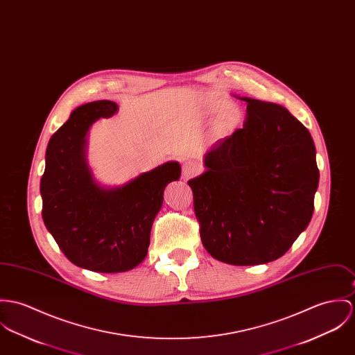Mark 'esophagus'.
I'll list each match as a JSON object with an SVG mask.
<instances>
[{
    "mask_svg": "<svg viewBox=\"0 0 355 355\" xmlns=\"http://www.w3.org/2000/svg\"><path fill=\"white\" fill-rule=\"evenodd\" d=\"M198 173V166L193 162H186L183 164V176L184 179H190L193 175Z\"/></svg>",
    "mask_w": 355,
    "mask_h": 355,
    "instance_id": "obj_1",
    "label": "esophagus"
}]
</instances>
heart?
I'll list each match as a JSON object with an SVG mask.
<instances>
[{"instance_id": "1", "label": "heart", "mask_w": 355, "mask_h": 355, "mask_svg": "<svg viewBox=\"0 0 355 355\" xmlns=\"http://www.w3.org/2000/svg\"><path fill=\"white\" fill-rule=\"evenodd\" d=\"M207 112L214 115L213 130L218 138H229L241 128L244 112L234 101H226L221 97H211L207 101Z\"/></svg>"}]
</instances>
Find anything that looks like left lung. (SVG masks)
I'll use <instances>...</instances> for the list:
<instances>
[{
  "label": "left lung",
  "instance_id": "obj_1",
  "mask_svg": "<svg viewBox=\"0 0 355 355\" xmlns=\"http://www.w3.org/2000/svg\"><path fill=\"white\" fill-rule=\"evenodd\" d=\"M236 97L247 103L243 129L206 152L189 186L206 251L255 266L281 258L311 223L319 169L309 131L285 107Z\"/></svg>",
  "mask_w": 355,
  "mask_h": 355
}]
</instances>
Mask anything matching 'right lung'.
I'll list each match as a JSON object with an SVG mask.
<instances>
[{
    "label": "right lung",
    "instance_id": "1",
    "mask_svg": "<svg viewBox=\"0 0 355 355\" xmlns=\"http://www.w3.org/2000/svg\"><path fill=\"white\" fill-rule=\"evenodd\" d=\"M118 104L98 100L77 107L49 141L40 180L42 217L64 257L95 272H123L146 258L150 230L165 187L182 166L166 162L128 183L107 187L87 160L88 132Z\"/></svg>",
    "mask_w": 355,
    "mask_h": 355
}]
</instances>
